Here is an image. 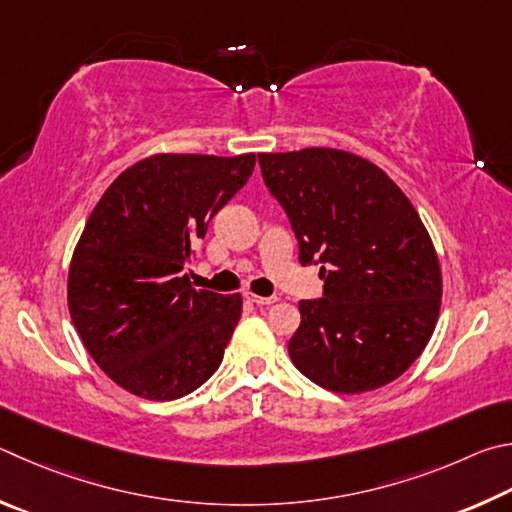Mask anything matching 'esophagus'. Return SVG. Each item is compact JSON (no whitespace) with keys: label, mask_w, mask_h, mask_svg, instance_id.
<instances>
[{"label":"esophagus","mask_w":512,"mask_h":512,"mask_svg":"<svg viewBox=\"0 0 512 512\" xmlns=\"http://www.w3.org/2000/svg\"><path fill=\"white\" fill-rule=\"evenodd\" d=\"M247 299L254 301L256 306H272V303L279 301L276 297H258V294H251V292H247Z\"/></svg>","instance_id":"34e87169"}]
</instances>
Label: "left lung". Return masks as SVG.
Returning <instances> with one entry per match:
<instances>
[{
  "label": "left lung",
  "mask_w": 512,
  "mask_h": 512,
  "mask_svg": "<svg viewBox=\"0 0 512 512\" xmlns=\"http://www.w3.org/2000/svg\"><path fill=\"white\" fill-rule=\"evenodd\" d=\"M258 164L319 263L324 299L301 301L288 353L319 387L364 393L400 378L436 328L443 276L414 204L373 161L337 148L261 152Z\"/></svg>",
  "instance_id": "left-lung-1"
}]
</instances>
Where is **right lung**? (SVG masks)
<instances>
[{
	"label": "right lung",
	"instance_id": "obj_1",
	"mask_svg": "<svg viewBox=\"0 0 512 512\" xmlns=\"http://www.w3.org/2000/svg\"><path fill=\"white\" fill-rule=\"evenodd\" d=\"M256 155L159 152L107 186L69 263L67 306L107 378L146 400H175L222 362L242 297L195 290L186 265Z\"/></svg>",
	"mask_w": 512,
	"mask_h": 512
}]
</instances>
